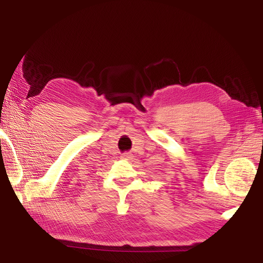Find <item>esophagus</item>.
Listing matches in <instances>:
<instances>
[{"instance_id":"obj_1","label":"esophagus","mask_w":263,"mask_h":263,"mask_svg":"<svg viewBox=\"0 0 263 263\" xmlns=\"http://www.w3.org/2000/svg\"><path fill=\"white\" fill-rule=\"evenodd\" d=\"M121 158H122L123 160H129V159L131 158V155H130L129 153H126V154H122Z\"/></svg>"}]
</instances>
